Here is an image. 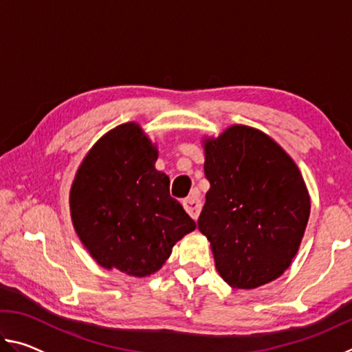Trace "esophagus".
I'll use <instances>...</instances> for the list:
<instances>
[{
	"label": "esophagus",
	"mask_w": 352,
	"mask_h": 352,
	"mask_svg": "<svg viewBox=\"0 0 352 352\" xmlns=\"http://www.w3.org/2000/svg\"><path fill=\"white\" fill-rule=\"evenodd\" d=\"M183 206L189 216L195 220L201 211V200L197 197V195H189L188 199L183 200Z\"/></svg>",
	"instance_id": "esophagus-1"
}]
</instances>
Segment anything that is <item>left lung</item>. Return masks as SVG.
Returning a JSON list of instances; mask_svg holds the SVG:
<instances>
[{"mask_svg":"<svg viewBox=\"0 0 352 352\" xmlns=\"http://www.w3.org/2000/svg\"><path fill=\"white\" fill-rule=\"evenodd\" d=\"M204 147L210 190L197 225L219 275L234 289L273 281L292 264L311 214L300 169L253 127L231 126Z\"/></svg>","mask_w":352,"mask_h":352,"instance_id":"left-lung-1","label":"left lung"}]
</instances>
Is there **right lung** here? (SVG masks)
Wrapping results in <instances>:
<instances>
[{
  "label": "right lung",
  "mask_w": 352,
  "mask_h": 352,
  "mask_svg": "<svg viewBox=\"0 0 352 352\" xmlns=\"http://www.w3.org/2000/svg\"><path fill=\"white\" fill-rule=\"evenodd\" d=\"M157 146L136 122L121 124L94 144L69 190L71 219L91 258L104 269L142 278L162 269L172 247L195 222L155 169Z\"/></svg>",
  "instance_id": "add662e5"
}]
</instances>
